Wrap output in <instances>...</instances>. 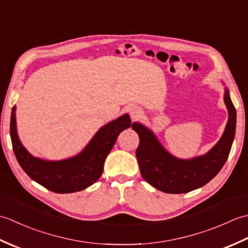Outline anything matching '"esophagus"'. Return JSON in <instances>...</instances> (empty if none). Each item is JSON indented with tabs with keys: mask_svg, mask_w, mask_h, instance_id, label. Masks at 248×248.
Segmentation results:
<instances>
[{
	"mask_svg": "<svg viewBox=\"0 0 248 248\" xmlns=\"http://www.w3.org/2000/svg\"><path fill=\"white\" fill-rule=\"evenodd\" d=\"M141 109L139 108H133L132 109H131V115H132L133 118H138L140 117V116L141 115Z\"/></svg>",
	"mask_w": 248,
	"mask_h": 248,
	"instance_id": "esophagus-1",
	"label": "esophagus"
}]
</instances>
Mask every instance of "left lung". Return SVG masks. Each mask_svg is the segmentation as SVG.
Segmentation results:
<instances>
[{
	"mask_svg": "<svg viewBox=\"0 0 248 248\" xmlns=\"http://www.w3.org/2000/svg\"><path fill=\"white\" fill-rule=\"evenodd\" d=\"M224 100L229 119L223 136L207 155L192 160L173 157L148 129L138 123L133 124L132 129L140 136V145L135 154L141 177L154 187L170 194L191 192L212 180L228 159L235 133V108L227 89Z\"/></svg>",
	"mask_w": 248,
	"mask_h": 248,
	"instance_id": "1",
	"label": "left lung"
}]
</instances>
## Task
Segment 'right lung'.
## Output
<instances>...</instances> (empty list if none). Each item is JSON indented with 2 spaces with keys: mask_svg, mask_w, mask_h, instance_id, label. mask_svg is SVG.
<instances>
[{
  "mask_svg": "<svg viewBox=\"0 0 248 248\" xmlns=\"http://www.w3.org/2000/svg\"><path fill=\"white\" fill-rule=\"evenodd\" d=\"M16 108L10 118V139L17 161L31 179L54 193H75L91 186L101 177L103 164L121 131L131 127L129 115L105 124L80 155L49 162L31 156L20 143L16 130Z\"/></svg>",
  "mask_w": 248,
  "mask_h": 248,
  "instance_id": "add662e5",
  "label": "right lung"
}]
</instances>
